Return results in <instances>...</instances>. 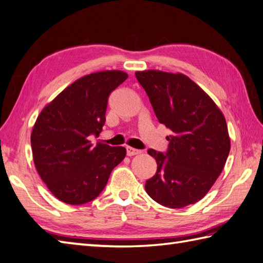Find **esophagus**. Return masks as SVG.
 Wrapping results in <instances>:
<instances>
[{
	"instance_id": "esophagus-1",
	"label": "esophagus",
	"mask_w": 263,
	"mask_h": 263,
	"mask_svg": "<svg viewBox=\"0 0 263 263\" xmlns=\"http://www.w3.org/2000/svg\"><path fill=\"white\" fill-rule=\"evenodd\" d=\"M126 151H127V155L128 157H133V155H136V154H138V153H141V151H139V149H136V148H134V147H126Z\"/></svg>"
}]
</instances>
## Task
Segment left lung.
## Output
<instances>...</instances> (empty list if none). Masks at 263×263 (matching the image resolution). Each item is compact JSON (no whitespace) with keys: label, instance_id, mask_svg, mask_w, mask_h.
Here are the masks:
<instances>
[{"label":"left lung","instance_id":"1","mask_svg":"<svg viewBox=\"0 0 263 263\" xmlns=\"http://www.w3.org/2000/svg\"><path fill=\"white\" fill-rule=\"evenodd\" d=\"M135 76L160 124L173 132L167 152L147 149L158 169L145 191L171 209L194 204L210 191L228 158L230 139L222 112L183 73L146 70Z\"/></svg>","mask_w":263,"mask_h":263}]
</instances>
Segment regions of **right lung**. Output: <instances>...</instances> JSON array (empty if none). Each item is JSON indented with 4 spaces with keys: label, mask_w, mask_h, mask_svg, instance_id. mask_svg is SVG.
Instances as JSON below:
<instances>
[{
    "label": "right lung",
    "mask_w": 263,
    "mask_h": 263,
    "mask_svg": "<svg viewBox=\"0 0 263 263\" xmlns=\"http://www.w3.org/2000/svg\"><path fill=\"white\" fill-rule=\"evenodd\" d=\"M128 78L119 70L87 74L72 83L42 110L30 142L37 173L57 199L85 204L100 195L126 148L99 143L112 90Z\"/></svg>",
    "instance_id": "obj_1"
}]
</instances>
